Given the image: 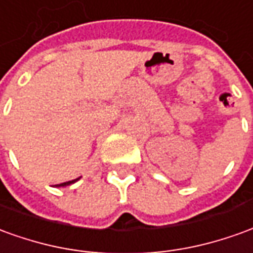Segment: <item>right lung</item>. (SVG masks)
<instances>
[{
    "mask_svg": "<svg viewBox=\"0 0 253 253\" xmlns=\"http://www.w3.org/2000/svg\"><path fill=\"white\" fill-rule=\"evenodd\" d=\"M78 179H79V178H78ZM78 179H74V181H68V182H63V183L56 185V186H59V188H61V186H68V185H71V183H74V182H77Z\"/></svg>",
    "mask_w": 253,
    "mask_h": 253,
    "instance_id": "right-lung-1",
    "label": "right lung"
}]
</instances>
